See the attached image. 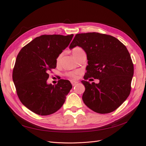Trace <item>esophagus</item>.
Returning <instances> with one entry per match:
<instances>
[{
	"label": "esophagus",
	"instance_id": "34e87169",
	"mask_svg": "<svg viewBox=\"0 0 146 146\" xmlns=\"http://www.w3.org/2000/svg\"><path fill=\"white\" fill-rule=\"evenodd\" d=\"M71 83H72V85L74 86H76L77 84L78 83V82H75V81H71Z\"/></svg>",
	"mask_w": 146,
	"mask_h": 146
}]
</instances>
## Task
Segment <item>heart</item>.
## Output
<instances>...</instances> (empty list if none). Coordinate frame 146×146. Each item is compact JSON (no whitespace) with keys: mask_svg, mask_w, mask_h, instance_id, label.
<instances>
[{"mask_svg":"<svg viewBox=\"0 0 146 146\" xmlns=\"http://www.w3.org/2000/svg\"><path fill=\"white\" fill-rule=\"evenodd\" d=\"M83 50L81 47H74L72 52V54L74 55V56L75 57L76 55H77L78 54H80L81 52H83ZM63 54H60L58 57L56 58V63L57 64L59 63V62L60 61V60L61 58V56H62ZM79 74V72L78 70H74V71H69L65 73V76L66 77H68L70 78L71 79H76L78 77V75Z\"/></svg>","mask_w":146,"mask_h":146,"instance_id":"obj_1","label":"heart"}]
</instances>
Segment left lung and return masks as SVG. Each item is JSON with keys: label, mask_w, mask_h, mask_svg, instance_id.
<instances>
[{"label": "left lung", "mask_w": 146, "mask_h": 146, "mask_svg": "<svg viewBox=\"0 0 146 146\" xmlns=\"http://www.w3.org/2000/svg\"><path fill=\"white\" fill-rule=\"evenodd\" d=\"M81 47L87 55L85 80L99 79L98 84L82 81L85 86L83 102L100 114L113 112L130 95L133 64L125 45L111 35L96 32L76 35L69 48Z\"/></svg>", "instance_id": "8db88e82"}]
</instances>
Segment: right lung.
<instances>
[{"label":"right lung","mask_w":146,"mask_h":146,"mask_svg":"<svg viewBox=\"0 0 146 146\" xmlns=\"http://www.w3.org/2000/svg\"><path fill=\"white\" fill-rule=\"evenodd\" d=\"M74 35H43L21 48L13 70L17 96L30 111L41 116L53 114L62 107L72 86L60 79L47 83L48 72L56 67V58L67 47Z\"/></svg>","instance_id":"obj_1"}]
</instances>
